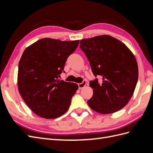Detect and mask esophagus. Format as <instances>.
<instances>
[{
    "mask_svg": "<svg viewBox=\"0 0 153 153\" xmlns=\"http://www.w3.org/2000/svg\"><path fill=\"white\" fill-rule=\"evenodd\" d=\"M86 84H87V82H86L85 80H84L82 83L78 84V87H79V89H83V88H84L86 85Z\"/></svg>",
    "mask_w": 153,
    "mask_h": 153,
    "instance_id": "1",
    "label": "esophagus"
}]
</instances>
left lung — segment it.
Wrapping results in <instances>:
<instances>
[{
    "label": "left lung",
    "mask_w": 153,
    "mask_h": 153,
    "mask_svg": "<svg viewBox=\"0 0 153 153\" xmlns=\"http://www.w3.org/2000/svg\"><path fill=\"white\" fill-rule=\"evenodd\" d=\"M80 47L89 61L94 75L102 77L90 82L93 95L87 104L102 114L116 112L126 106L133 94L138 77L136 59L126 45L108 35L82 39Z\"/></svg>",
    "instance_id": "1"
}]
</instances>
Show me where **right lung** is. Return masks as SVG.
Segmentation results:
<instances>
[{
  "instance_id": "right-lung-1",
  "label": "right lung",
  "mask_w": 153,
  "mask_h": 153,
  "mask_svg": "<svg viewBox=\"0 0 153 153\" xmlns=\"http://www.w3.org/2000/svg\"><path fill=\"white\" fill-rule=\"evenodd\" d=\"M78 44L79 40L43 38L23 53L18 64V90L25 103L38 116L55 119L69 109L78 86L60 80L59 77Z\"/></svg>"
}]
</instances>
